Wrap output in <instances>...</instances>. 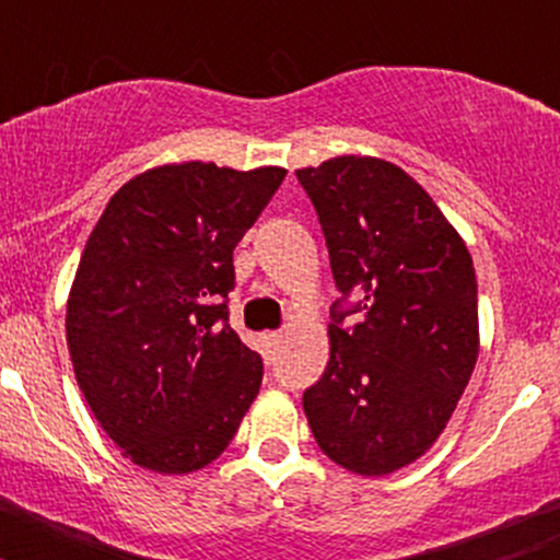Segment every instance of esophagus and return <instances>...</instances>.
Wrapping results in <instances>:
<instances>
[{"instance_id":"esophagus-1","label":"esophagus","mask_w":560,"mask_h":560,"mask_svg":"<svg viewBox=\"0 0 560 560\" xmlns=\"http://www.w3.org/2000/svg\"><path fill=\"white\" fill-rule=\"evenodd\" d=\"M280 341H283V336H280V334H264L266 353H275V350L280 348Z\"/></svg>"}]
</instances>
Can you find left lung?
I'll return each mask as SVG.
<instances>
[{
    "mask_svg": "<svg viewBox=\"0 0 560 560\" xmlns=\"http://www.w3.org/2000/svg\"><path fill=\"white\" fill-rule=\"evenodd\" d=\"M330 252L334 280L355 305L328 325L330 359L305 389L316 443L361 477H387L438 443L479 355L471 252L407 171L378 156L300 167ZM354 316L345 329L340 319Z\"/></svg>",
    "mask_w": 560,
    "mask_h": 560,
    "instance_id": "8db88e82",
    "label": "left lung"
}]
</instances>
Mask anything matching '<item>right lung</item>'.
<instances>
[{
	"instance_id": "right-lung-1",
	"label": "right lung",
	"mask_w": 560,
	"mask_h": 560,
	"mask_svg": "<svg viewBox=\"0 0 560 560\" xmlns=\"http://www.w3.org/2000/svg\"><path fill=\"white\" fill-rule=\"evenodd\" d=\"M285 167L171 162L137 173L103 210L67 300L78 387L122 457L190 474L235 438L264 361L226 325L232 249Z\"/></svg>"
}]
</instances>
